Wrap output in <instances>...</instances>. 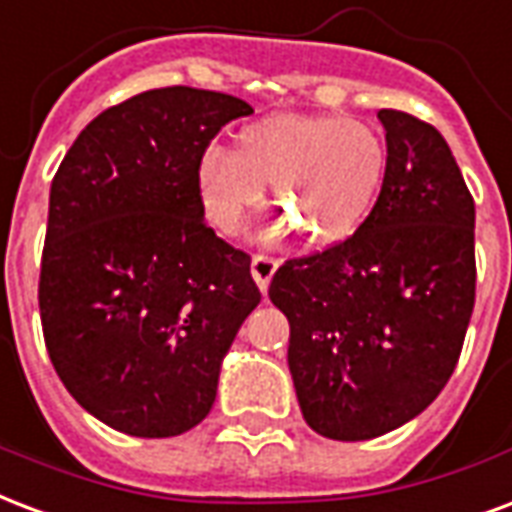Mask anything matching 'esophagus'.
Listing matches in <instances>:
<instances>
[{
	"label": "esophagus",
	"mask_w": 512,
	"mask_h": 512,
	"mask_svg": "<svg viewBox=\"0 0 512 512\" xmlns=\"http://www.w3.org/2000/svg\"><path fill=\"white\" fill-rule=\"evenodd\" d=\"M278 272V259H272V256H264V253H256L251 261V275L256 280V286L267 294V288H270L272 275Z\"/></svg>",
	"instance_id": "esophagus-1"
}]
</instances>
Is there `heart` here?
Wrapping results in <instances>:
<instances>
[{
    "label": "heart",
    "instance_id": "heart-1",
    "mask_svg": "<svg viewBox=\"0 0 512 512\" xmlns=\"http://www.w3.org/2000/svg\"><path fill=\"white\" fill-rule=\"evenodd\" d=\"M388 169L383 134L329 113L267 115L237 134L234 153L210 148L197 183L207 221L237 234L272 183L280 218L270 232H299L310 248L348 240L370 215Z\"/></svg>",
    "mask_w": 512,
    "mask_h": 512
}]
</instances>
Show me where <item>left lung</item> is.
<instances>
[{
    "mask_svg": "<svg viewBox=\"0 0 512 512\" xmlns=\"http://www.w3.org/2000/svg\"><path fill=\"white\" fill-rule=\"evenodd\" d=\"M388 169L364 224L270 283L291 326L288 370L307 426L372 440L424 413L459 361L475 307V202L448 142L380 110Z\"/></svg>",
    "mask_w": 512,
    "mask_h": 512,
    "instance_id": "left-lung-1",
    "label": "left lung"
}]
</instances>
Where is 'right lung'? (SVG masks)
I'll list each match as a JSON object with an SVG mask.
<instances>
[{"instance_id": "right-lung-1", "label": "right lung", "mask_w": 512, "mask_h": 512, "mask_svg": "<svg viewBox=\"0 0 512 512\" xmlns=\"http://www.w3.org/2000/svg\"><path fill=\"white\" fill-rule=\"evenodd\" d=\"M251 113L221 91H142L96 115L53 178L42 334L69 394L118 432L194 429L261 302L251 256L205 224L197 183L210 140Z\"/></svg>"}]
</instances>
